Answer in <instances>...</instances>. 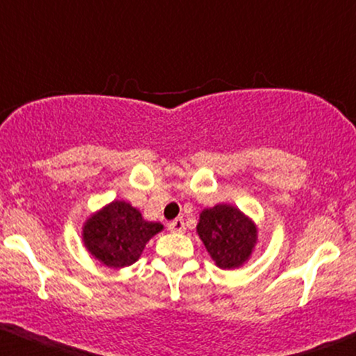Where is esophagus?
I'll return each mask as SVG.
<instances>
[{
	"instance_id": "34e87169",
	"label": "esophagus",
	"mask_w": 356,
	"mask_h": 356,
	"mask_svg": "<svg viewBox=\"0 0 356 356\" xmlns=\"http://www.w3.org/2000/svg\"><path fill=\"white\" fill-rule=\"evenodd\" d=\"M185 221H183L181 218H177L173 219V221L168 222V231L171 232H185Z\"/></svg>"
}]
</instances>
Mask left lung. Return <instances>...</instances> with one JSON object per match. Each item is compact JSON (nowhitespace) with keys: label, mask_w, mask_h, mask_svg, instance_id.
Listing matches in <instances>:
<instances>
[{"label":"left lung","mask_w":356,"mask_h":356,"mask_svg":"<svg viewBox=\"0 0 356 356\" xmlns=\"http://www.w3.org/2000/svg\"><path fill=\"white\" fill-rule=\"evenodd\" d=\"M196 231L206 251L221 269L243 266L257 243L256 225L231 204L204 209L200 214Z\"/></svg>","instance_id":"left-lung-1"}]
</instances>
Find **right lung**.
<instances>
[{
  "mask_svg": "<svg viewBox=\"0 0 356 356\" xmlns=\"http://www.w3.org/2000/svg\"><path fill=\"white\" fill-rule=\"evenodd\" d=\"M163 229L160 222L145 221L138 209L125 201H112L84 225L86 248L107 267L120 269L138 261L145 244Z\"/></svg>",
  "mask_w": 356,
  "mask_h": 356,
  "instance_id": "obj_1",
  "label": "right lung"
}]
</instances>
